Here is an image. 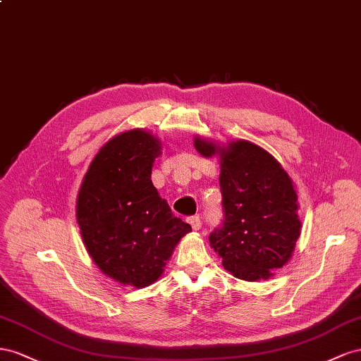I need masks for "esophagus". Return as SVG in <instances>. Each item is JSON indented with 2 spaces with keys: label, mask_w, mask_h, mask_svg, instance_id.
<instances>
[{
  "label": "esophagus",
  "mask_w": 361,
  "mask_h": 361,
  "mask_svg": "<svg viewBox=\"0 0 361 361\" xmlns=\"http://www.w3.org/2000/svg\"><path fill=\"white\" fill-rule=\"evenodd\" d=\"M188 222L192 225L193 230H200L201 225H202V221L200 216H190V218H188Z\"/></svg>",
  "instance_id": "obj_1"
}]
</instances>
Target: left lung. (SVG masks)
Wrapping results in <instances>:
<instances>
[{
  "label": "left lung",
  "instance_id": "1",
  "mask_svg": "<svg viewBox=\"0 0 361 361\" xmlns=\"http://www.w3.org/2000/svg\"><path fill=\"white\" fill-rule=\"evenodd\" d=\"M195 148L204 157L221 151L224 221L210 233V246L235 278L267 280L271 271L290 260L301 234L292 180L269 152L251 142L219 148L197 137Z\"/></svg>",
  "mask_w": 361,
  "mask_h": 361
}]
</instances>
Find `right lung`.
Listing matches in <instances>:
<instances>
[{
  "label": "right lung",
  "mask_w": 361,
  "mask_h": 361,
  "mask_svg": "<svg viewBox=\"0 0 361 361\" xmlns=\"http://www.w3.org/2000/svg\"><path fill=\"white\" fill-rule=\"evenodd\" d=\"M160 142L130 130L92 160L77 200V222L92 260L113 280L145 287L159 280L192 226L173 216L151 181Z\"/></svg>",
  "instance_id": "1"
}]
</instances>
